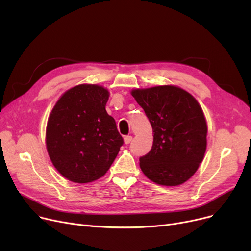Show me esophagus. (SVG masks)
<instances>
[{
  "mask_svg": "<svg viewBox=\"0 0 251 251\" xmlns=\"http://www.w3.org/2000/svg\"><path fill=\"white\" fill-rule=\"evenodd\" d=\"M131 141H132V136L127 135V136L124 137V142H125V144H129Z\"/></svg>",
  "mask_w": 251,
  "mask_h": 251,
  "instance_id": "esophagus-1",
  "label": "esophagus"
}]
</instances>
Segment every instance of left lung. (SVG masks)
I'll return each mask as SVG.
<instances>
[{
	"mask_svg": "<svg viewBox=\"0 0 251 251\" xmlns=\"http://www.w3.org/2000/svg\"><path fill=\"white\" fill-rule=\"evenodd\" d=\"M131 94L153 132L151 150L139 157L141 171L160 185H180L196 172L205 152L207 126L201 105L187 91L172 85Z\"/></svg>",
	"mask_w": 251,
	"mask_h": 251,
	"instance_id": "obj_1",
	"label": "left lung"
}]
</instances>
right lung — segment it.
<instances>
[{"label": "right lung", "instance_id": "add662e5", "mask_svg": "<svg viewBox=\"0 0 251 251\" xmlns=\"http://www.w3.org/2000/svg\"><path fill=\"white\" fill-rule=\"evenodd\" d=\"M109 91L77 85L60 98L47 126V150L59 172L75 183L102 177L123 146L114 118L105 111Z\"/></svg>", "mask_w": 251, "mask_h": 251}]
</instances>
